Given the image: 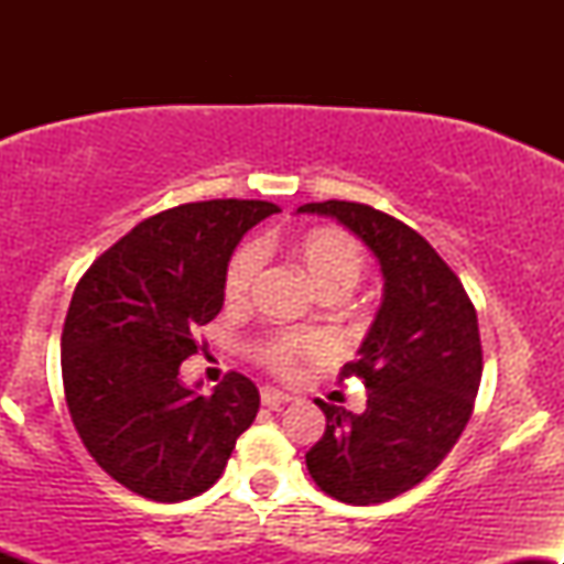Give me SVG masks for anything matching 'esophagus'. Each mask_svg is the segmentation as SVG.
<instances>
[{"mask_svg":"<svg viewBox=\"0 0 564 564\" xmlns=\"http://www.w3.org/2000/svg\"><path fill=\"white\" fill-rule=\"evenodd\" d=\"M260 398H262V405H268V408H281V405L291 403V394L275 390V387H262Z\"/></svg>","mask_w":564,"mask_h":564,"instance_id":"1","label":"esophagus"}]
</instances>
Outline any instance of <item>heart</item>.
Here are the masks:
<instances>
[{"instance_id":"obj_1","label":"heart","mask_w":564,"mask_h":564,"mask_svg":"<svg viewBox=\"0 0 564 564\" xmlns=\"http://www.w3.org/2000/svg\"><path fill=\"white\" fill-rule=\"evenodd\" d=\"M291 254L302 264V270L313 281V286L318 289L323 300H341L358 286L360 275L366 270V254L360 243L349 232L336 228H315L302 232L291 243ZM257 268H260V254H257L254 246L246 243L241 249H236L223 278L225 302L232 304V307L246 304ZM321 349L323 341L318 334L278 332L257 345V358L270 371L289 377L302 358H315V355H321Z\"/></svg>"}]
</instances>
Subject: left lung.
Instances as JSON below:
<instances>
[{
  "mask_svg": "<svg viewBox=\"0 0 564 564\" xmlns=\"http://www.w3.org/2000/svg\"><path fill=\"white\" fill-rule=\"evenodd\" d=\"M296 215L345 225L373 251L384 275L358 360L341 368V379H364L366 411L315 400L326 432L304 462L336 501H390L422 482L469 422L482 377L475 304L443 257L400 219L352 200L304 204Z\"/></svg>",
  "mask_w": 564,
  "mask_h": 564,
  "instance_id": "8db88e82",
  "label": "left lung"
}]
</instances>
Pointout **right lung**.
I'll return each mask as SVG.
<instances>
[{"label":"right lung","mask_w":564,"mask_h":564,"mask_svg":"<svg viewBox=\"0 0 564 564\" xmlns=\"http://www.w3.org/2000/svg\"><path fill=\"white\" fill-rule=\"evenodd\" d=\"M275 212L238 198L174 206L97 257L70 296L61 341L70 419L89 456L132 494L164 503L204 494L254 422V381L232 371L200 394L180 364L223 310L238 241Z\"/></svg>","instance_id":"obj_1"}]
</instances>
